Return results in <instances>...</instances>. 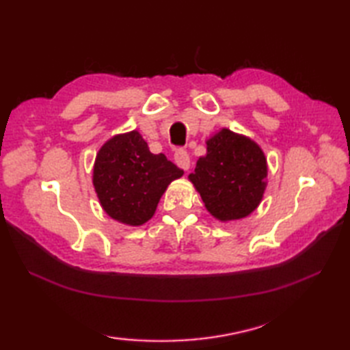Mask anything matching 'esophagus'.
<instances>
[{
    "label": "esophagus",
    "mask_w": 350,
    "mask_h": 350,
    "mask_svg": "<svg viewBox=\"0 0 350 350\" xmlns=\"http://www.w3.org/2000/svg\"><path fill=\"white\" fill-rule=\"evenodd\" d=\"M174 161L177 165L183 170H189L191 165V159H189V154L187 153V150H183V148H177L176 153H174Z\"/></svg>",
    "instance_id": "34e87169"
}]
</instances>
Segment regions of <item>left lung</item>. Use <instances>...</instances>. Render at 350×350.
Instances as JSON below:
<instances>
[{
    "instance_id": "8db88e82",
    "label": "left lung",
    "mask_w": 350,
    "mask_h": 350,
    "mask_svg": "<svg viewBox=\"0 0 350 350\" xmlns=\"http://www.w3.org/2000/svg\"><path fill=\"white\" fill-rule=\"evenodd\" d=\"M207 153L197 161L189 180L206 209L219 221L247 217L262 202L266 158L254 141L222 129L206 141Z\"/></svg>"
}]
</instances>
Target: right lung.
Here are the masks:
<instances>
[{
  "label": "right lung",
  "instance_id": "right-lung-1",
  "mask_svg": "<svg viewBox=\"0 0 350 350\" xmlns=\"http://www.w3.org/2000/svg\"><path fill=\"white\" fill-rule=\"evenodd\" d=\"M183 170L153 154L139 132L116 135L96 156L93 185L100 206L111 218L128 226H141L153 217L168 185Z\"/></svg>",
  "mask_w": 350,
  "mask_h": 350
}]
</instances>
